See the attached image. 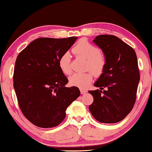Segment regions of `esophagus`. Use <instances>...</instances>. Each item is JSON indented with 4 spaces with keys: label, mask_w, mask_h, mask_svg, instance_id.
<instances>
[{
    "label": "esophagus",
    "mask_w": 152,
    "mask_h": 152,
    "mask_svg": "<svg viewBox=\"0 0 152 152\" xmlns=\"http://www.w3.org/2000/svg\"><path fill=\"white\" fill-rule=\"evenodd\" d=\"M80 91L81 94H86V93L87 92V90H85V89H80Z\"/></svg>",
    "instance_id": "1"
}]
</instances>
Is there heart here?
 I'll return each instance as SVG.
<instances>
[{
  "label": "heart",
  "instance_id": "1",
  "mask_svg": "<svg viewBox=\"0 0 152 152\" xmlns=\"http://www.w3.org/2000/svg\"><path fill=\"white\" fill-rule=\"evenodd\" d=\"M72 52L76 56L87 60V69H90L96 76H99L102 73L106 65V59L98 47L83 39L74 47ZM58 65L65 74L71 73V56L68 52L61 56ZM92 80L93 74L91 72L74 73L69 78L70 85L80 89L87 88L91 83Z\"/></svg>",
  "mask_w": 152,
  "mask_h": 152
}]
</instances>
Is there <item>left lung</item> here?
<instances>
[{
	"mask_svg": "<svg viewBox=\"0 0 152 152\" xmlns=\"http://www.w3.org/2000/svg\"><path fill=\"white\" fill-rule=\"evenodd\" d=\"M93 42L102 50L106 65L94 84L99 90L89 91L94 97L89 109L101 123H117L130 113L135 103L140 80L137 54L114 35H98Z\"/></svg>",
	"mask_w": 152,
	"mask_h": 152,
	"instance_id": "obj_1",
	"label": "left lung"
}]
</instances>
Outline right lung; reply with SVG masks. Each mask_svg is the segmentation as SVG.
<instances>
[{"mask_svg":"<svg viewBox=\"0 0 152 152\" xmlns=\"http://www.w3.org/2000/svg\"><path fill=\"white\" fill-rule=\"evenodd\" d=\"M77 39L38 38L17 56L13 87L22 113L36 126L59 125L67 107L80 96L78 87H65L68 80L58 65L61 56Z\"/></svg>","mask_w":152,"mask_h":152,"instance_id":"add662e5","label":"right lung"}]
</instances>
